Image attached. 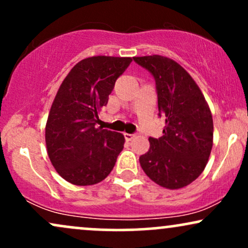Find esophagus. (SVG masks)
<instances>
[{"mask_svg":"<svg viewBox=\"0 0 248 248\" xmlns=\"http://www.w3.org/2000/svg\"><path fill=\"white\" fill-rule=\"evenodd\" d=\"M124 139H126L127 141H132L133 139L135 138V135H134V134H128V133H124Z\"/></svg>","mask_w":248,"mask_h":248,"instance_id":"34e87169","label":"esophagus"}]
</instances>
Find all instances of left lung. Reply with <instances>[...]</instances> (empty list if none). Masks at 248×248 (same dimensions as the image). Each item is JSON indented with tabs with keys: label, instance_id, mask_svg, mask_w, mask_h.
Here are the masks:
<instances>
[{
	"label": "left lung",
	"instance_id": "obj_1",
	"mask_svg": "<svg viewBox=\"0 0 248 248\" xmlns=\"http://www.w3.org/2000/svg\"><path fill=\"white\" fill-rule=\"evenodd\" d=\"M155 79L158 116L166 118L161 138H149L140 156L146 175L158 186L179 189L203 172L212 149L213 121L205 98L191 76L172 59L134 57Z\"/></svg>",
	"mask_w": 248,
	"mask_h": 248
}]
</instances>
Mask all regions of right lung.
<instances>
[{
  "instance_id": "add662e5",
  "label": "right lung",
  "mask_w": 248,
  "mask_h": 248,
  "mask_svg": "<svg viewBox=\"0 0 248 248\" xmlns=\"http://www.w3.org/2000/svg\"><path fill=\"white\" fill-rule=\"evenodd\" d=\"M132 58L82 59L62 82L51 106L45 141L57 172L75 186H92L109 175L124 149V135L98 127L116 79Z\"/></svg>"
}]
</instances>
